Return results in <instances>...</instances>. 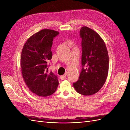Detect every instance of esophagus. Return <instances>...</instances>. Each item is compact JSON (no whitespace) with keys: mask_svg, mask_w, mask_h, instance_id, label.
<instances>
[{"mask_svg":"<svg viewBox=\"0 0 130 130\" xmlns=\"http://www.w3.org/2000/svg\"><path fill=\"white\" fill-rule=\"evenodd\" d=\"M67 73H65V74H63V75L60 76V79H61V80H63V79H65L66 78V77H67Z\"/></svg>","mask_w":130,"mask_h":130,"instance_id":"1","label":"esophagus"}]
</instances>
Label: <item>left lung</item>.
<instances>
[{"instance_id":"1","label":"left lung","mask_w":130,"mask_h":130,"mask_svg":"<svg viewBox=\"0 0 130 130\" xmlns=\"http://www.w3.org/2000/svg\"><path fill=\"white\" fill-rule=\"evenodd\" d=\"M82 38V69L73 86L83 95L94 94L103 86L109 68L108 53L103 40L98 33L87 26L80 31Z\"/></svg>"}]
</instances>
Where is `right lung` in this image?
<instances>
[{
  "instance_id": "1",
  "label": "right lung",
  "mask_w": 130,
  "mask_h": 130,
  "mask_svg": "<svg viewBox=\"0 0 130 130\" xmlns=\"http://www.w3.org/2000/svg\"><path fill=\"white\" fill-rule=\"evenodd\" d=\"M55 30L43 29L31 36L23 47L21 56L22 75L31 92L40 96L54 93L59 85L57 76L48 72L47 62L51 60Z\"/></svg>"
}]
</instances>
